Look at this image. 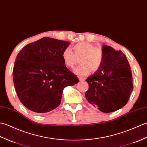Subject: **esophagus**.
<instances>
[{
  "label": "esophagus",
  "instance_id": "34e87169",
  "mask_svg": "<svg viewBox=\"0 0 147 147\" xmlns=\"http://www.w3.org/2000/svg\"><path fill=\"white\" fill-rule=\"evenodd\" d=\"M84 80H85L84 78H83V77H79V80L80 81H84Z\"/></svg>",
  "mask_w": 147,
  "mask_h": 147
}]
</instances>
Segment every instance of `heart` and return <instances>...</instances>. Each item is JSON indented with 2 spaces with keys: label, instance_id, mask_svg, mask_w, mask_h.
<instances>
[{
  "label": "heart",
  "instance_id": "heart-1",
  "mask_svg": "<svg viewBox=\"0 0 147 147\" xmlns=\"http://www.w3.org/2000/svg\"><path fill=\"white\" fill-rule=\"evenodd\" d=\"M74 52L69 48L64 49L62 59L68 68H73L78 63L80 65L74 70V72L79 76H86L90 70L96 71L100 68L103 60V51L99 47L88 42H80L73 47Z\"/></svg>",
  "mask_w": 147,
  "mask_h": 147
}]
</instances>
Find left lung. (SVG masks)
Returning <instances> with one entry per match:
<instances>
[{
  "mask_svg": "<svg viewBox=\"0 0 147 147\" xmlns=\"http://www.w3.org/2000/svg\"><path fill=\"white\" fill-rule=\"evenodd\" d=\"M103 60L100 68L86 80L89 89L87 100L100 111L111 113L125 106L133 89L129 64L121 51L102 47Z\"/></svg>",
  "mask_w": 147,
  "mask_h": 147,
  "instance_id": "obj_1",
  "label": "left lung"
}]
</instances>
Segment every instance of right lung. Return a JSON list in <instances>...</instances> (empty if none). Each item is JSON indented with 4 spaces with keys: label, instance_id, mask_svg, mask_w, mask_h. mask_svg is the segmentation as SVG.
<instances>
[{
    "label": "right lung",
    "instance_id": "obj_1",
    "mask_svg": "<svg viewBox=\"0 0 147 147\" xmlns=\"http://www.w3.org/2000/svg\"><path fill=\"white\" fill-rule=\"evenodd\" d=\"M70 43L44 37L19 52L13 68V81L22 104L32 111L45 113L60 104L64 88L79 82L65 65L62 52Z\"/></svg>",
    "mask_w": 147,
    "mask_h": 147
}]
</instances>
